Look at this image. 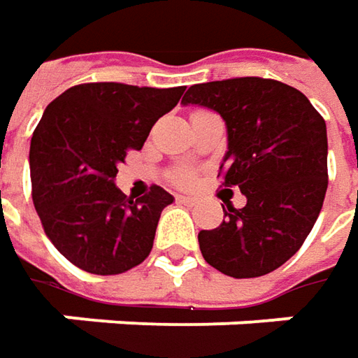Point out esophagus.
<instances>
[{
  "label": "esophagus",
  "mask_w": 358,
  "mask_h": 358,
  "mask_svg": "<svg viewBox=\"0 0 358 358\" xmlns=\"http://www.w3.org/2000/svg\"><path fill=\"white\" fill-rule=\"evenodd\" d=\"M177 203H181V205H195L197 201L193 199V197H187V195H177Z\"/></svg>",
  "instance_id": "esophagus-1"
}]
</instances>
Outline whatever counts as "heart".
Masks as SVG:
<instances>
[{
    "instance_id": "1",
    "label": "heart",
    "mask_w": 358,
    "mask_h": 358,
    "mask_svg": "<svg viewBox=\"0 0 358 358\" xmlns=\"http://www.w3.org/2000/svg\"><path fill=\"white\" fill-rule=\"evenodd\" d=\"M175 179H177L179 183H183V185H187V183L191 181V177H189V173H177V175H175Z\"/></svg>"
}]
</instances>
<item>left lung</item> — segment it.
I'll use <instances>...</instances> for the list:
<instances>
[{
	"mask_svg": "<svg viewBox=\"0 0 358 358\" xmlns=\"http://www.w3.org/2000/svg\"><path fill=\"white\" fill-rule=\"evenodd\" d=\"M183 105L217 111L227 127L225 187L243 209L223 207V223L199 233L203 259L235 279L261 277L301 249L327 193V125L295 87L237 77L191 85Z\"/></svg>",
	"mask_w": 358,
	"mask_h": 358,
	"instance_id": "8db88e82",
	"label": "left lung"
}]
</instances>
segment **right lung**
Returning <instances> with one entry per match:
<instances>
[{
	"label": "right lung",
	"instance_id": "right-lung-1",
	"mask_svg": "<svg viewBox=\"0 0 358 358\" xmlns=\"http://www.w3.org/2000/svg\"><path fill=\"white\" fill-rule=\"evenodd\" d=\"M185 87L83 83L43 111L29 147L31 197L55 249L93 275H119L153 249L161 211L173 195L153 185L137 201L115 185L117 165L141 149L153 123Z\"/></svg>",
	"mask_w": 358,
	"mask_h": 358
}]
</instances>
